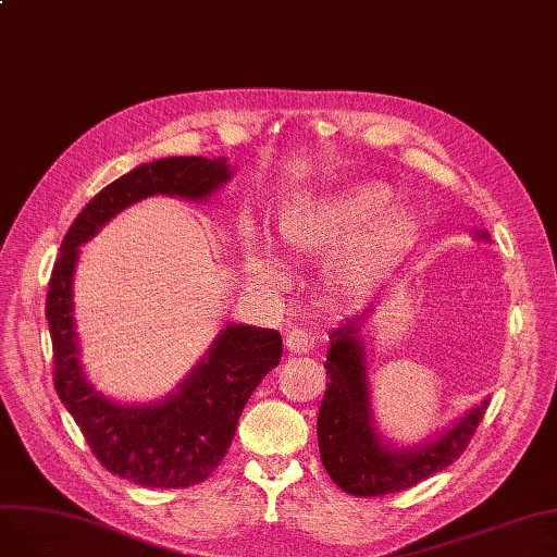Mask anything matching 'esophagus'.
<instances>
[{
  "mask_svg": "<svg viewBox=\"0 0 557 557\" xmlns=\"http://www.w3.org/2000/svg\"><path fill=\"white\" fill-rule=\"evenodd\" d=\"M284 345H286V349L288 352H294V355H307L309 352V347H311V336L307 334V332H302V330H286V334H284Z\"/></svg>",
  "mask_w": 557,
  "mask_h": 557,
  "instance_id": "obj_1",
  "label": "esophagus"
}]
</instances>
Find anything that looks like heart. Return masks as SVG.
<instances>
[{"label": "heart", "instance_id": "heart-1", "mask_svg": "<svg viewBox=\"0 0 557 557\" xmlns=\"http://www.w3.org/2000/svg\"><path fill=\"white\" fill-rule=\"evenodd\" d=\"M382 181L305 194L284 202L275 242L288 259L330 255L320 271L323 288L336 300H352L382 282L418 246L424 221L411 202L394 200ZM246 271L259 284H280L284 271L267 242L246 223L239 232Z\"/></svg>", "mask_w": 557, "mask_h": 557}]
</instances>
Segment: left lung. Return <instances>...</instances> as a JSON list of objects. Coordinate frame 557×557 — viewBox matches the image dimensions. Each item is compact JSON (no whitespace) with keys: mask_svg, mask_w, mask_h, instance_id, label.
<instances>
[{"mask_svg":"<svg viewBox=\"0 0 557 557\" xmlns=\"http://www.w3.org/2000/svg\"><path fill=\"white\" fill-rule=\"evenodd\" d=\"M474 237L492 242L487 230H476ZM372 311L370 305L330 332L325 361L330 384L318 411L320 460L332 481L352 496L393 494L443 472L465 451L490 404V397L481 399L420 445L399 447L386 441L374 420L368 376L363 330Z\"/></svg>","mask_w":557,"mask_h":557,"instance_id":"1","label":"left lung"}]
</instances>
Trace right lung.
<instances>
[{
	"instance_id": "obj_1",
	"label": "right lung",
	"mask_w": 557,
	"mask_h": 557,
	"mask_svg": "<svg viewBox=\"0 0 557 557\" xmlns=\"http://www.w3.org/2000/svg\"><path fill=\"white\" fill-rule=\"evenodd\" d=\"M232 178L227 158H160L103 187L67 230L47 290L53 386L108 472L144 487H189L225 456L252 391L282 357L275 330L225 325L191 372L153 401H114L99 393L81 363L74 318V271L81 246L131 205L171 196L208 200Z\"/></svg>"
}]
</instances>
